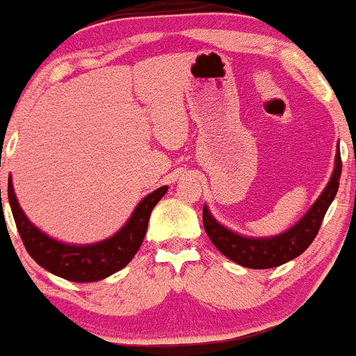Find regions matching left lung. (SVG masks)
<instances>
[{"label":"left lung","mask_w":356,"mask_h":356,"mask_svg":"<svg viewBox=\"0 0 356 356\" xmlns=\"http://www.w3.org/2000/svg\"><path fill=\"white\" fill-rule=\"evenodd\" d=\"M341 175V157L340 149L337 150L334 157V169L332 179L326 184L325 191L321 192L316 202L309 207V211L301 218L293 227L273 238H246L239 236L224 227L204 206L202 220L204 229L216 248L231 261L251 269H268L276 268L288 261L295 259L306 251V248L313 243L320 231L321 220L328 211L330 204L337 195L338 186H340Z\"/></svg>","instance_id":"1"}]
</instances>
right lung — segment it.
Returning a JSON list of instances; mask_svg holds the SVG:
<instances>
[{
  "mask_svg": "<svg viewBox=\"0 0 356 356\" xmlns=\"http://www.w3.org/2000/svg\"><path fill=\"white\" fill-rule=\"evenodd\" d=\"M165 192L167 186H162L142 199L125 226L112 238L95 244L73 246L50 238L28 220L16 201L11 177L8 179V199H10L11 212L28 254L47 271L75 283L100 281L120 271L132 261L144 241L150 212L155 204L164 197Z\"/></svg>",
  "mask_w": 356,
  "mask_h": 356,
  "instance_id": "add662e5",
  "label": "right lung"
}]
</instances>
